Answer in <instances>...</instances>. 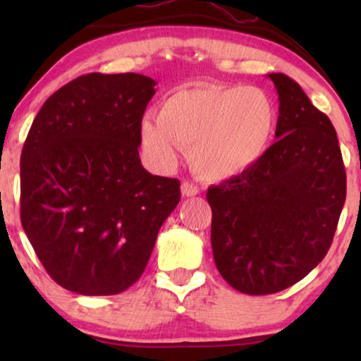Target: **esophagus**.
I'll use <instances>...</instances> for the list:
<instances>
[{
    "instance_id": "34e87169",
    "label": "esophagus",
    "mask_w": 361,
    "mask_h": 361,
    "mask_svg": "<svg viewBox=\"0 0 361 361\" xmlns=\"http://www.w3.org/2000/svg\"><path fill=\"white\" fill-rule=\"evenodd\" d=\"M180 192L184 197H194L199 194V187L190 184V182H184V184L180 185Z\"/></svg>"
}]
</instances>
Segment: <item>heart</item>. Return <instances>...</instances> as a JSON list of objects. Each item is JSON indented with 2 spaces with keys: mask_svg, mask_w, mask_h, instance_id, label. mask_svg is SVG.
<instances>
[{
  "mask_svg": "<svg viewBox=\"0 0 361 361\" xmlns=\"http://www.w3.org/2000/svg\"><path fill=\"white\" fill-rule=\"evenodd\" d=\"M278 110L258 87H194L171 93L156 118L145 116L140 137L151 164L169 172L189 149L200 179L225 182L243 174L269 149Z\"/></svg>",
  "mask_w": 361,
  "mask_h": 361,
  "instance_id": "heart-1",
  "label": "heart"
}]
</instances>
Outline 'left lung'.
Returning a JSON list of instances; mask_svg holds the SVG:
<instances>
[{
	"label": "left lung",
	"instance_id": "8db88e82",
	"mask_svg": "<svg viewBox=\"0 0 361 361\" xmlns=\"http://www.w3.org/2000/svg\"><path fill=\"white\" fill-rule=\"evenodd\" d=\"M266 77L279 100L276 142L253 167L207 192L216 269L250 295L288 289L324 259L347 195L327 115L293 78Z\"/></svg>",
	"mask_w": 361,
	"mask_h": 361
}]
</instances>
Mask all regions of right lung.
I'll return each instance as SVG.
<instances>
[{
    "mask_svg": "<svg viewBox=\"0 0 361 361\" xmlns=\"http://www.w3.org/2000/svg\"><path fill=\"white\" fill-rule=\"evenodd\" d=\"M156 80L88 73L51 95L21 152V224L49 276L82 295L135 284L180 200L179 180L141 164Z\"/></svg>",
    "mask_w": 361,
    "mask_h": 361,
    "instance_id": "1",
    "label": "right lung"
}]
</instances>
